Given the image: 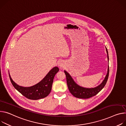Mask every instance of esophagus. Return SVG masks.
Returning <instances> with one entry per match:
<instances>
[{"mask_svg":"<svg viewBox=\"0 0 126 126\" xmlns=\"http://www.w3.org/2000/svg\"><path fill=\"white\" fill-rule=\"evenodd\" d=\"M58 65L60 67V68H62L63 67H64V62H63L62 61H61L58 64Z\"/></svg>","mask_w":126,"mask_h":126,"instance_id":"34e87169","label":"esophagus"}]
</instances>
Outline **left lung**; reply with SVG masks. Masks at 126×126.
I'll return each instance as SVG.
<instances>
[{"instance_id":"1","label":"left lung","mask_w":126,"mask_h":126,"mask_svg":"<svg viewBox=\"0 0 126 126\" xmlns=\"http://www.w3.org/2000/svg\"><path fill=\"white\" fill-rule=\"evenodd\" d=\"M106 49L108 55V68L107 74L102 82L96 87L94 88H86L80 86L77 84L74 81L71 76L66 71L64 70V73L66 77L67 84L68 89L70 93L75 97L79 98H88L97 94L99 91L104 88L107 82L109 75V54L108 50L106 47Z\"/></svg>"}]
</instances>
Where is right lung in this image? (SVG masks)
I'll return each mask as SVG.
<instances>
[{
	"label": "right lung",
	"mask_w": 126,
	"mask_h": 126,
	"mask_svg": "<svg viewBox=\"0 0 126 126\" xmlns=\"http://www.w3.org/2000/svg\"><path fill=\"white\" fill-rule=\"evenodd\" d=\"M59 70L58 67H54L37 84L30 87L19 86L15 82L9 74L10 81L14 87L26 97L32 100H37L47 96L50 93L55 75Z\"/></svg>",
	"instance_id": "1"
}]
</instances>
